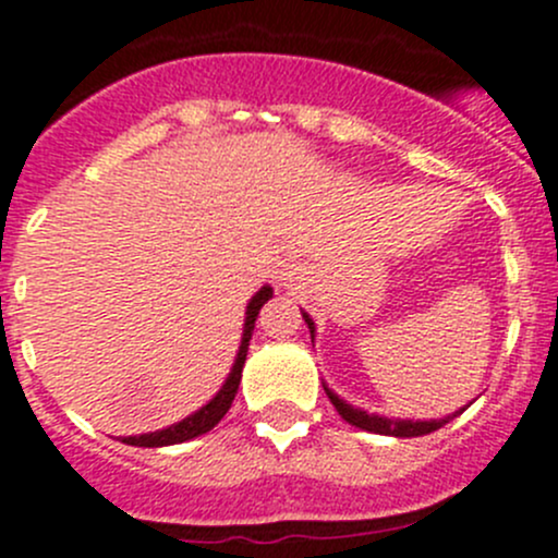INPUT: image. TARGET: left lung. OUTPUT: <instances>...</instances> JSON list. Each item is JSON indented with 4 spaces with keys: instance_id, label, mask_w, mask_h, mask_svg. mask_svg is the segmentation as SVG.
<instances>
[{
    "instance_id": "left-lung-1",
    "label": "left lung",
    "mask_w": 558,
    "mask_h": 558,
    "mask_svg": "<svg viewBox=\"0 0 558 558\" xmlns=\"http://www.w3.org/2000/svg\"><path fill=\"white\" fill-rule=\"evenodd\" d=\"M305 320H307V329H311V335H313V331H315L313 320L307 318V315H305ZM326 397L331 399V404H335L337 413H340L342 418H345L351 426H359V429H364V432H375V435H391V437H421V435H429V432H437V429H440V426H446L448 421L456 418V415H459L461 410H464V408H461L459 413L448 415V418H440V421H391V418H380V415H367V413H364V410L351 408V404L342 402V399L337 397V393H331L329 388H326Z\"/></svg>"
}]
</instances>
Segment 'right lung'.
<instances>
[{
    "label": "right lung",
    "mask_w": 558,
    "mask_h": 558,
    "mask_svg": "<svg viewBox=\"0 0 558 558\" xmlns=\"http://www.w3.org/2000/svg\"><path fill=\"white\" fill-rule=\"evenodd\" d=\"M272 296V289L269 286H264L262 291H258L256 296H253L251 302H247V313H245V331H243V345H240V353H238V362H234L232 373H229L227 384H223L221 391L216 393V397L210 399V402L205 404L202 410H196L194 415H189V418H183L180 424L170 426V429H161V432H150V435H140V437H126V446H137V448H161V446H178V442H185V440H194V437L205 435V432H210L213 426L218 424V421L227 415V410L232 408V399L234 393H238V386H240V378H243V364H245V356H247V342H251V335H253V324H256V315L258 311L264 307V302Z\"/></svg>",
    "instance_id": "add662e5"
}]
</instances>
